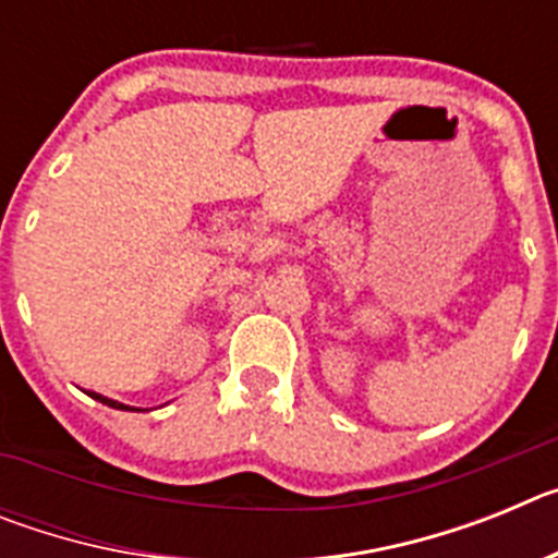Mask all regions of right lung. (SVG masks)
<instances>
[{
    "mask_svg": "<svg viewBox=\"0 0 558 558\" xmlns=\"http://www.w3.org/2000/svg\"><path fill=\"white\" fill-rule=\"evenodd\" d=\"M88 397H95L97 402H102V405H108V408H117V411H136V408H128V405H122V402H117V399H108V397H102V393H95V391H86Z\"/></svg>",
    "mask_w": 558,
    "mask_h": 558,
    "instance_id": "right-lung-1",
    "label": "right lung"
}]
</instances>
